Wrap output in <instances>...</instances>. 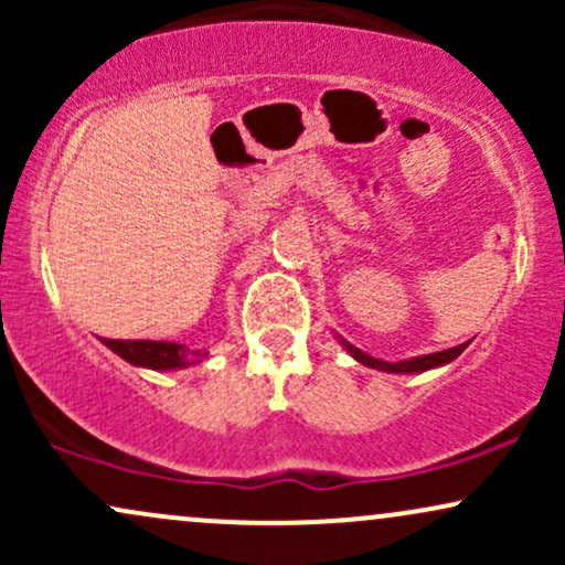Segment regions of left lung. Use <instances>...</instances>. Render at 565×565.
<instances>
[{
  "mask_svg": "<svg viewBox=\"0 0 565 565\" xmlns=\"http://www.w3.org/2000/svg\"><path fill=\"white\" fill-rule=\"evenodd\" d=\"M350 355H353L355 361H361V364L372 366V369H382V372H404V374H412V372H425V369H433V366H440V364H449V361L457 359L459 353H462L468 345H457V348H449V350H440V353H430V355H419V359H412V361H398V364H387V361H377L372 359V355H366L364 350L348 345Z\"/></svg>",
  "mask_w": 565,
  "mask_h": 565,
  "instance_id": "1",
  "label": "left lung"
}]
</instances>
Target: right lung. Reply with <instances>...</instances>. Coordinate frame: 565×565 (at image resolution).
Wrapping results in <instances>:
<instances>
[{
  "instance_id": "add662e5",
  "label": "right lung",
  "mask_w": 565,
  "mask_h": 565,
  "mask_svg": "<svg viewBox=\"0 0 565 565\" xmlns=\"http://www.w3.org/2000/svg\"><path fill=\"white\" fill-rule=\"evenodd\" d=\"M116 355L135 366L146 369H180L199 364L206 353L188 350L178 342H157V340H103Z\"/></svg>"
}]
</instances>
